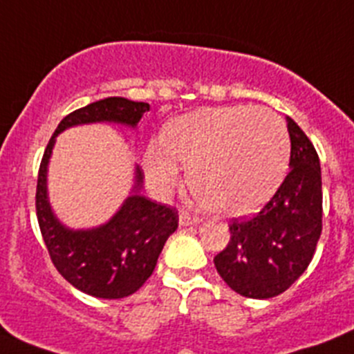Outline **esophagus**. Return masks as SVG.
Wrapping results in <instances>:
<instances>
[{"instance_id":"34e87169","label":"esophagus","mask_w":354,"mask_h":354,"mask_svg":"<svg viewBox=\"0 0 354 354\" xmlns=\"http://www.w3.org/2000/svg\"><path fill=\"white\" fill-rule=\"evenodd\" d=\"M200 222V217L198 215H191L189 212H180L179 215V224L180 225H191V224H198Z\"/></svg>"}]
</instances>
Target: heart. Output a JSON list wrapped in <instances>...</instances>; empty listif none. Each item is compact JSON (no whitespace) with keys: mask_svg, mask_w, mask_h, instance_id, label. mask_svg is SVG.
<instances>
[{"mask_svg":"<svg viewBox=\"0 0 354 354\" xmlns=\"http://www.w3.org/2000/svg\"><path fill=\"white\" fill-rule=\"evenodd\" d=\"M290 139L266 107H205L171 121L163 146H151L144 168L156 189L170 191L179 165L189 167L196 196L222 215H247L276 193L287 171Z\"/></svg>","mask_w":354,"mask_h":354,"instance_id":"1","label":"heart"}]
</instances>
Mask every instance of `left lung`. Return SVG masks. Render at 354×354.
Segmentation results:
<instances>
[{"label": "left lung", "instance_id": "left-lung-1", "mask_svg": "<svg viewBox=\"0 0 354 354\" xmlns=\"http://www.w3.org/2000/svg\"><path fill=\"white\" fill-rule=\"evenodd\" d=\"M290 171L250 218H231L230 243L214 257L222 280L250 299L287 290L306 271L322 234V168L315 146L292 118Z\"/></svg>", "mask_w": 354, "mask_h": 354}]
</instances>
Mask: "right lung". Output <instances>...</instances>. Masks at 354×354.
I'll return each mask as SVG.
<instances>
[{
	"mask_svg": "<svg viewBox=\"0 0 354 354\" xmlns=\"http://www.w3.org/2000/svg\"><path fill=\"white\" fill-rule=\"evenodd\" d=\"M149 111L147 102L109 97L73 111L59 123L48 140L38 171L36 217L43 241L57 271L73 287L99 299H121L139 290L153 274L167 238L177 230L179 214L175 207L156 203L132 194L121 210L102 227L71 231L50 210L46 200V165L55 136L73 124L93 121H116L136 127ZM142 171L137 168V186Z\"/></svg>",
	"mask_w": 354,
	"mask_h": 354,
	"instance_id": "obj_1",
	"label": "right lung"
}]
</instances>
